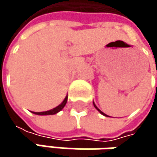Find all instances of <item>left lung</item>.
Returning a JSON list of instances; mask_svg holds the SVG:
<instances>
[{"label": "left lung", "instance_id": "obj_1", "mask_svg": "<svg viewBox=\"0 0 157 157\" xmlns=\"http://www.w3.org/2000/svg\"><path fill=\"white\" fill-rule=\"evenodd\" d=\"M94 107H95V108H96V109L98 110V111H99V113H102V114H103V115H105V116H108V115H107V114H105V113H103V112H102V111H101V110L99 109V108H98V107H97V106H96V105H95V104H94Z\"/></svg>", "mask_w": 157, "mask_h": 157}]
</instances>
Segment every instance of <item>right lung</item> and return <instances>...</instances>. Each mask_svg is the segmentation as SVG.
<instances>
[{"label":"right lung","instance_id":"1","mask_svg":"<svg viewBox=\"0 0 157 157\" xmlns=\"http://www.w3.org/2000/svg\"><path fill=\"white\" fill-rule=\"evenodd\" d=\"M67 99H68V95L65 96L64 100L62 102L61 105H59L58 106H56V107L53 108V109H51L49 110V111H45V112H39V113H38V112H33V113H35V114H38V115H52V114H55V113H59L61 110L65 106V105H66V103H67Z\"/></svg>","mask_w":157,"mask_h":157}]
</instances>
